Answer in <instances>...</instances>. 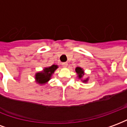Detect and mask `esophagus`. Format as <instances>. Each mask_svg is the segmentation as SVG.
I'll list each match as a JSON object with an SVG mask.
<instances>
[{
    "label": "esophagus",
    "instance_id": "1",
    "mask_svg": "<svg viewBox=\"0 0 127 127\" xmlns=\"http://www.w3.org/2000/svg\"><path fill=\"white\" fill-rule=\"evenodd\" d=\"M62 65H63V67H66V66H68V63H62Z\"/></svg>",
    "mask_w": 127,
    "mask_h": 127
}]
</instances>
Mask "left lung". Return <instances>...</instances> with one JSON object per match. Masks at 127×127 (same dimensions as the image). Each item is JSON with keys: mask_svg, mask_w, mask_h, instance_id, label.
<instances>
[{"mask_svg": "<svg viewBox=\"0 0 127 127\" xmlns=\"http://www.w3.org/2000/svg\"><path fill=\"white\" fill-rule=\"evenodd\" d=\"M75 72L77 73V77H78L79 80H81V81L84 83L88 82V78H86V79H84V80H83V76L84 75V69H83L82 68L77 66V67L75 68Z\"/></svg>", "mask_w": 127, "mask_h": 127, "instance_id": "1", "label": "left lung"}]
</instances>
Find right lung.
<instances>
[{
    "mask_svg": "<svg viewBox=\"0 0 127 127\" xmlns=\"http://www.w3.org/2000/svg\"><path fill=\"white\" fill-rule=\"evenodd\" d=\"M58 68V66L56 64H53L48 67H45L41 71L37 72L35 73V82L40 85H43L47 83L51 80L52 75Z\"/></svg>",
    "mask_w": 127,
    "mask_h": 127,
    "instance_id": "1",
    "label": "right lung"
}]
</instances>
